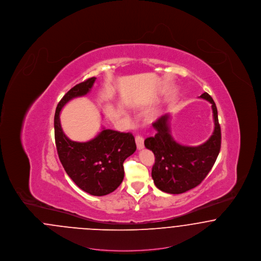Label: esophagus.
Masks as SVG:
<instances>
[{"mask_svg": "<svg viewBox=\"0 0 261 261\" xmlns=\"http://www.w3.org/2000/svg\"><path fill=\"white\" fill-rule=\"evenodd\" d=\"M135 141H136L137 149H144L145 146H144V138L141 135H137Z\"/></svg>", "mask_w": 261, "mask_h": 261, "instance_id": "obj_1", "label": "esophagus"}]
</instances>
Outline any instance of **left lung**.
Wrapping results in <instances>:
<instances>
[{"label":"left lung","mask_w":261,"mask_h":261,"mask_svg":"<svg viewBox=\"0 0 261 261\" xmlns=\"http://www.w3.org/2000/svg\"><path fill=\"white\" fill-rule=\"evenodd\" d=\"M200 98L211 102L214 119V131L205 143L198 147L178 144L170 133L168 114L152 123L156 133L145 140V147L155 156L151 177L154 185L162 192L176 195L198 186L211 171L219 154L221 129L216 105L207 93H203Z\"/></svg>","instance_id":"1"}]
</instances>
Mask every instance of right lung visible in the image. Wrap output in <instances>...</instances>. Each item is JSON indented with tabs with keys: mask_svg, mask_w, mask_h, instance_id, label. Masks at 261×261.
Masks as SVG:
<instances>
[{
	"mask_svg": "<svg viewBox=\"0 0 261 261\" xmlns=\"http://www.w3.org/2000/svg\"><path fill=\"white\" fill-rule=\"evenodd\" d=\"M95 81L96 77L89 78L62 97L56 110L54 125L57 150L65 172L81 190L100 197L111 194L122 183L123 162L136 150V143L131 133L106 128L83 143L65 136L60 120L62 108L69 100L87 95Z\"/></svg>",
	"mask_w": 261,
	"mask_h": 261,
	"instance_id": "add662e5",
	"label": "right lung"
}]
</instances>
